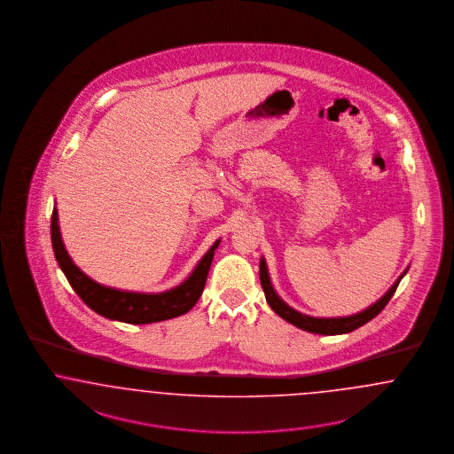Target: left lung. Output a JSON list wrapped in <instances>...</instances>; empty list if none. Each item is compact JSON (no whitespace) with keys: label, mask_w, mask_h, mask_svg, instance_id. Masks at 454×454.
<instances>
[{"label":"left lung","mask_w":454,"mask_h":454,"mask_svg":"<svg viewBox=\"0 0 454 454\" xmlns=\"http://www.w3.org/2000/svg\"><path fill=\"white\" fill-rule=\"evenodd\" d=\"M409 270V269H407ZM402 273L397 282L388 289V292L379 299L375 304H372L370 308L364 309L358 314H353V316H346V317H312V316H306L295 309H292L291 306H287L278 295L277 292L273 291L272 282H270V277H269V270H267V263H265V258L260 260V282H262V289L265 292V297H267V302L270 304V308L282 317L286 319L287 323H291L294 326L301 327L304 331L309 333H316V334H326V336H333V334H345V333H351L355 329L366 325L368 321H372L375 316H379L381 312V309L385 308L388 304V301L392 299V295L397 291L399 287V282L402 280V277L407 273Z\"/></svg>","instance_id":"1"}]
</instances>
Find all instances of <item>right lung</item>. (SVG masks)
<instances>
[{
    "label": "right lung",
    "instance_id": "1",
    "mask_svg": "<svg viewBox=\"0 0 454 454\" xmlns=\"http://www.w3.org/2000/svg\"><path fill=\"white\" fill-rule=\"evenodd\" d=\"M51 235H52L55 260L59 262L60 270L67 277L71 287L82 299V302L90 306L94 312L108 319L121 321L128 325L159 323V321L182 316L194 308L196 302L200 301V294L204 291L215 250L219 245L218 239L207 250V254L200 258L194 272L191 273L181 286L160 294H140V292L118 291V289L105 287L94 282L86 273L81 272L74 265L73 258L67 254L60 238L59 216L55 207L52 211Z\"/></svg>",
    "mask_w": 454,
    "mask_h": 454
}]
</instances>
